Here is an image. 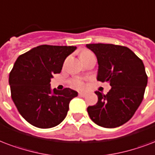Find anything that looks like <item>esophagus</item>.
Wrapping results in <instances>:
<instances>
[{"mask_svg": "<svg viewBox=\"0 0 155 155\" xmlns=\"http://www.w3.org/2000/svg\"><path fill=\"white\" fill-rule=\"evenodd\" d=\"M87 95V93H83V92H80L79 93V96L80 97H85Z\"/></svg>", "mask_w": 155, "mask_h": 155, "instance_id": "1", "label": "esophagus"}]
</instances>
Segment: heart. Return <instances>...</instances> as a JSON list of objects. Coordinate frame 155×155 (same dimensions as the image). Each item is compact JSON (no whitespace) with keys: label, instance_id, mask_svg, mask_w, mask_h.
Masks as SVG:
<instances>
[{"label":"heart","instance_id":"obj_1","mask_svg":"<svg viewBox=\"0 0 155 155\" xmlns=\"http://www.w3.org/2000/svg\"><path fill=\"white\" fill-rule=\"evenodd\" d=\"M93 54L91 52L88 51V50H84L80 53V58H88V57L93 56ZM71 84V86L73 88H77V89H82V88H84V83L83 82V80H81L80 79H74Z\"/></svg>","mask_w":155,"mask_h":155}]
</instances>
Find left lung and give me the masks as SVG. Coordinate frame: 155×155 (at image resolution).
I'll use <instances>...</instances> for the list:
<instances>
[{
	"instance_id": "1",
	"label": "left lung",
	"mask_w": 155,
	"mask_h": 155,
	"mask_svg": "<svg viewBox=\"0 0 155 155\" xmlns=\"http://www.w3.org/2000/svg\"><path fill=\"white\" fill-rule=\"evenodd\" d=\"M86 47L97 59V80L111 86L106 95L95 92L98 101L87 108L89 117L101 127H120L133 116L143 100L148 81L143 62L125 46L88 44Z\"/></svg>"
}]
</instances>
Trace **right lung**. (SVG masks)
<instances>
[{"mask_svg":"<svg viewBox=\"0 0 155 155\" xmlns=\"http://www.w3.org/2000/svg\"><path fill=\"white\" fill-rule=\"evenodd\" d=\"M75 46L43 45L20 55L9 73L12 100L29 124L40 128H50L62 122L71 100L78 96L69 88L51 90L53 75L60 73L67 56Z\"/></svg>","mask_w":155,"mask_h":155,"instance_id":"obj_1","label":"right lung"}]
</instances>
